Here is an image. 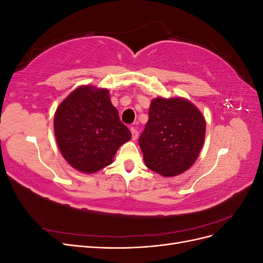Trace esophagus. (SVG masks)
<instances>
[{"mask_svg": "<svg viewBox=\"0 0 263 263\" xmlns=\"http://www.w3.org/2000/svg\"><path fill=\"white\" fill-rule=\"evenodd\" d=\"M130 133H132V139L133 140H136L137 138H138V135H139V133H138V130L135 128V127H132L130 128Z\"/></svg>", "mask_w": 263, "mask_h": 263, "instance_id": "1", "label": "esophagus"}]
</instances>
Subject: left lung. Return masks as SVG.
Returning a JSON list of instances; mask_svg holds the SVG:
<instances>
[{
    "mask_svg": "<svg viewBox=\"0 0 263 263\" xmlns=\"http://www.w3.org/2000/svg\"><path fill=\"white\" fill-rule=\"evenodd\" d=\"M205 129L204 116L186 99H154L139 137L147 168L168 178L186 171L200 155Z\"/></svg>",
    "mask_w": 263,
    "mask_h": 263,
    "instance_id": "1",
    "label": "left lung"
}]
</instances>
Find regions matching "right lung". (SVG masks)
Returning a JSON list of instances; mask_svg holds the SVG:
<instances>
[{
	"instance_id": "add662e5",
	"label": "right lung",
	"mask_w": 263,
	"mask_h": 263,
	"mask_svg": "<svg viewBox=\"0 0 263 263\" xmlns=\"http://www.w3.org/2000/svg\"><path fill=\"white\" fill-rule=\"evenodd\" d=\"M54 136L67 162L94 173L113 162L132 133L119 119L107 89L79 86L61 102L53 118Z\"/></svg>"
}]
</instances>
